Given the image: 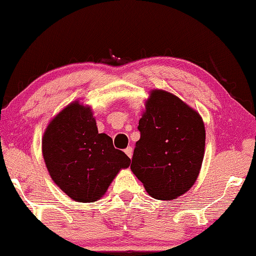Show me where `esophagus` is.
<instances>
[{
  "label": "esophagus",
  "mask_w": 256,
  "mask_h": 256,
  "mask_svg": "<svg viewBox=\"0 0 256 256\" xmlns=\"http://www.w3.org/2000/svg\"><path fill=\"white\" fill-rule=\"evenodd\" d=\"M125 154H128L130 158H132V154H134V148H132L131 146H128L125 148Z\"/></svg>",
  "instance_id": "esophagus-1"
}]
</instances>
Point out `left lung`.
<instances>
[{
  "instance_id": "obj_1",
  "label": "left lung",
  "mask_w": 256,
  "mask_h": 256,
  "mask_svg": "<svg viewBox=\"0 0 256 256\" xmlns=\"http://www.w3.org/2000/svg\"><path fill=\"white\" fill-rule=\"evenodd\" d=\"M145 108L131 170L154 198L174 200L186 192L198 176L204 124L195 110L166 90H152Z\"/></svg>"
}]
</instances>
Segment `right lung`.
Listing matches in <instances>:
<instances>
[{"instance_id": "right-lung-1", "label": "right lung", "mask_w": 256, "mask_h": 256, "mask_svg": "<svg viewBox=\"0 0 256 256\" xmlns=\"http://www.w3.org/2000/svg\"><path fill=\"white\" fill-rule=\"evenodd\" d=\"M42 154L52 180L78 202H94L131 160L114 148L112 138L98 134L90 108L72 102L46 128Z\"/></svg>"}]
</instances>
